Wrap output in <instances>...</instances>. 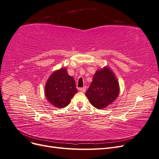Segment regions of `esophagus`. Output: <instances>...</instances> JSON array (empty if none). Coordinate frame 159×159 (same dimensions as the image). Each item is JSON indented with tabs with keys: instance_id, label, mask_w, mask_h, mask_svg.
Instances as JSON below:
<instances>
[{
	"instance_id": "1",
	"label": "esophagus",
	"mask_w": 159,
	"mask_h": 159,
	"mask_svg": "<svg viewBox=\"0 0 159 159\" xmlns=\"http://www.w3.org/2000/svg\"><path fill=\"white\" fill-rule=\"evenodd\" d=\"M80 91H81V92H82V93H85V91H86V88H85V87L81 88L80 89Z\"/></svg>"
}]
</instances>
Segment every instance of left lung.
<instances>
[{"mask_svg":"<svg viewBox=\"0 0 159 159\" xmlns=\"http://www.w3.org/2000/svg\"><path fill=\"white\" fill-rule=\"evenodd\" d=\"M119 93V85L116 77L109 68L104 67L96 71L85 95L93 107L101 109L112 103Z\"/></svg>","mask_w":159,"mask_h":159,"instance_id":"8db88e82","label":"left lung"}]
</instances>
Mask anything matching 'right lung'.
Masks as SVG:
<instances>
[{
    "mask_svg": "<svg viewBox=\"0 0 159 159\" xmlns=\"http://www.w3.org/2000/svg\"><path fill=\"white\" fill-rule=\"evenodd\" d=\"M77 92L75 81L65 68L53 72L45 85L47 100L57 108L66 107Z\"/></svg>",
    "mask_w": 159,
    "mask_h": 159,
    "instance_id": "add662e5",
    "label": "right lung"
}]
</instances>
